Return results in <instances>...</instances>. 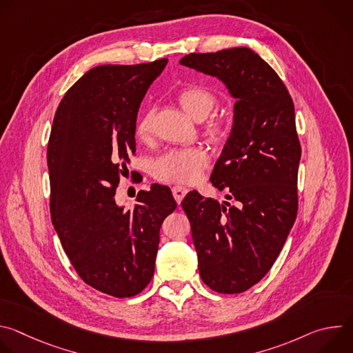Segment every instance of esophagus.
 Instances as JSON below:
<instances>
[{"instance_id":"1","label":"esophagus","mask_w":353,"mask_h":353,"mask_svg":"<svg viewBox=\"0 0 353 353\" xmlns=\"http://www.w3.org/2000/svg\"><path fill=\"white\" fill-rule=\"evenodd\" d=\"M187 188L185 187H181V185H174L173 188H172V192H173V196H174V199L177 201V204H180L181 201H183V198L185 196V194H187Z\"/></svg>"}]
</instances>
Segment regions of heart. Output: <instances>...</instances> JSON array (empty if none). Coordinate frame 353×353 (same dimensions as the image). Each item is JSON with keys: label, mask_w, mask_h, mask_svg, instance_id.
I'll use <instances>...</instances> for the list:
<instances>
[{"label": "heart", "mask_w": 353, "mask_h": 353, "mask_svg": "<svg viewBox=\"0 0 353 353\" xmlns=\"http://www.w3.org/2000/svg\"><path fill=\"white\" fill-rule=\"evenodd\" d=\"M177 99L183 109L196 121L208 119L216 106L215 94L204 86H187L181 89ZM155 110H146L137 123V137L141 141H148L154 132ZM207 131L212 137H219L223 132L221 123H210ZM208 154L201 148L169 149L162 154L152 166L154 176L168 183H192L203 174L208 165Z\"/></svg>", "instance_id": "heart-1"}]
</instances>
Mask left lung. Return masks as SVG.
<instances>
[{"label": "left lung", "mask_w": 353, "mask_h": 353, "mask_svg": "<svg viewBox=\"0 0 353 353\" xmlns=\"http://www.w3.org/2000/svg\"><path fill=\"white\" fill-rule=\"evenodd\" d=\"M180 64L218 78L236 100L211 174L232 204L192 190L181 207L201 279L215 292L241 293L271 270L296 219L301 150L294 106L278 74L251 48L191 53Z\"/></svg>", "instance_id": "left-lung-1"}]
</instances>
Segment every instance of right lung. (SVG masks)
Returning <instances> with one entry per match:
<instances>
[{
    "label": "right lung",
    "instance_id": "1",
    "mask_svg": "<svg viewBox=\"0 0 353 353\" xmlns=\"http://www.w3.org/2000/svg\"><path fill=\"white\" fill-rule=\"evenodd\" d=\"M166 64L89 70L64 94L48 139L54 229L78 275L114 297L135 296L152 279L162 222L177 207L158 183L138 192L134 210L114 199L135 152L141 102Z\"/></svg>",
    "mask_w": 353,
    "mask_h": 353
}]
</instances>
